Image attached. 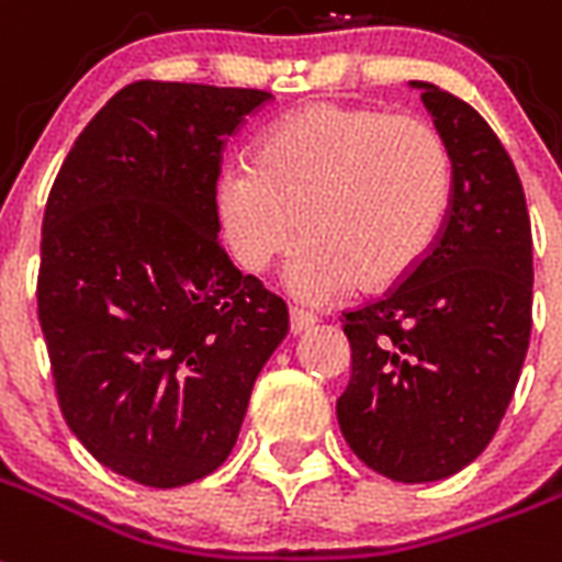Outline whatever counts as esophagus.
<instances>
[{
	"label": "esophagus",
	"instance_id": "34e87169",
	"mask_svg": "<svg viewBox=\"0 0 562 562\" xmlns=\"http://www.w3.org/2000/svg\"><path fill=\"white\" fill-rule=\"evenodd\" d=\"M316 325V316L307 311H302V307H290V330L293 334H304L307 328H313Z\"/></svg>",
	"mask_w": 562,
	"mask_h": 562
}]
</instances>
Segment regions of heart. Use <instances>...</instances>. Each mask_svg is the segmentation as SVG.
Listing matches in <instances>:
<instances>
[{
	"mask_svg": "<svg viewBox=\"0 0 562 562\" xmlns=\"http://www.w3.org/2000/svg\"><path fill=\"white\" fill-rule=\"evenodd\" d=\"M451 204V158L428 120L316 102L272 125L255 167L232 164L216 213L234 258L263 272L299 240L290 286L328 302L386 293L425 263Z\"/></svg>",
	"mask_w": 562,
	"mask_h": 562,
	"instance_id": "1",
	"label": "heart"
}]
</instances>
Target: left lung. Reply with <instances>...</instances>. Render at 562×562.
<instances>
[{
	"mask_svg": "<svg viewBox=\"0 0 562 562\" xmlns=\"http://www.w3.org/2000/svg\"><path fill=\"white\" fill-rule=\"evenodd\" d=\"M422 87L451 158V204L425 263L342 313L351 378L337 419L378 475L428 484L460 472L502 425L530 342L533 255L519 172L472 104Z\"/></svg>",
	"mask_w": 562,
	"mask_h": 562,
	"instance_id": "1",
	"label": "left lung"
}]
</instances>
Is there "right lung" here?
Wrapping results in <instances>:
<instances>
[{
    "label": "right lung",
    "mask_w": 562,
    "mask_h": 562,
    "mask_svg": "<svg viewBox=\"0 0 562 562\" xmlns=\"http://www.w3.org/2000/svg\"><path fill=\"white\" fill-rule=\"evenodd\" d=\"M272 102L134 81L72 143L43 213L37 316L69 430L102 467L172 490L232 454L286 304L216 240L222 151Z\"/></svg>",
    "instance_id": "1"
}]
</instances>
